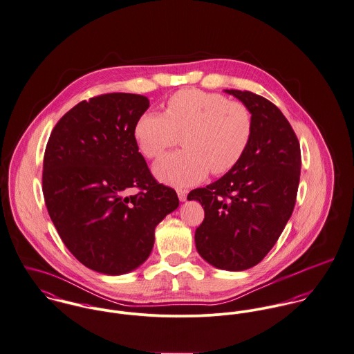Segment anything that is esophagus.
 <instances>
[{"mask_svg":"<svg viewBox=\"0 0 354 354\" xmlns=\"http://www.w3.org/2000/svg\"><path fill=\"white\" fill-rule=\"evenodd\" d=\"M176 193H178V196H179V201H186V198H187V190H182V189H179V190H176Z\"/></svg>","mask_w":354,"mask_h":354,"instance_id":"1","label":"esophagus"}]
</instances>
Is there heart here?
I'll use <instances>...</instances> for the list:
<instances>
[{
    "label": "heart",
    "instance_id": "heart-1",
    "mask_svg": "<svg viewBox=\"0 0 354 354\" xmlns=\"http://www.w3.org/2000/svg\"><path fill=\"white\" fill-rule=\"evenodd\" d=\"M182 151L155 164V175L167 185L187 187L213 175L230 172L244 156L252 137V117L239 100L201 89L175 92L164 104V114L147 111L134 126L141 152L158 158L179 142Z\"/></svg>",
    "mask_w": 354,
    "mask_h": 354
}]
</instances>
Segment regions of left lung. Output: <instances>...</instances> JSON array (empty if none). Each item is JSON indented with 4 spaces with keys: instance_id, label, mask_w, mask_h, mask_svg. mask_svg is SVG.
I'll list each match as a JSON object with an SVG mask.
<instances>
[{
    "instance_id": "obj_1",
    "label": "left lung",
    "mask_w": 354,
    "mask_h": 354,
    "mask_svg": "<svg viewBox=\"0 0 354 354\" xmlns=\"http://www.w3.org/2000/svg\"><path fill=\"white\" fill-rule=\"evenodd\" d=\"M252 117V137L241 160L223 178L189 193L205 218L196 247L212 266L240 272L258 265L292 216L300 182L299 140L279 109L250 91L225 89Z\"/></svg>"
}]
</instances>
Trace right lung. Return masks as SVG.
I'll return each mask as SVG.
<instances>
[{
    "mask_svg": "<svg viewBox=\"0 0 354 354\" xmlns=\"http://www.w3.org/2000/svg\"><path fill=\"white\" fill-rule=\"evenodd\" d=\"M148 107V97L134 93L82 100L58 120L44 151L50 218L75 258L97 273L142 265L156 225L179 206L176 192L158 183L138 152L134 126Z\"/></svg>",
    "mask_w": 354,
    "mask_h": 354,
    "instance_id": "add662e5",
    "label": "right lung"
}]
</instances>
